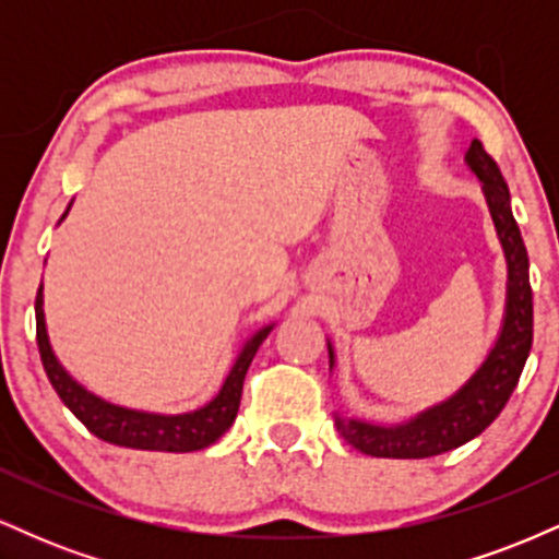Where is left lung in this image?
I'll return each mask as SVG.
<instances>
[{
    "instance_id": "left-lung-1",
    "label": "left lung",
    "mask_w": 559,
    "mask_h": 559,
    "mask_svg": "<svg viewBox=\"0 0 559 559\" xmlns=\"http://www.w3.org/2000/svg\"><path fill=\"white\" fill-rule=\"evenodd\" d=\"M467 170L480 181L489 215L497 228L507 262L504 312L497 338L486 352L484 362L447 400L420 409L400 423H370L362 418L336 415L338 431L352 447L370 457L423 460L452 452L465 441L476 439L502 413L518 386L523 365L534 342V294L528 281V252L512 217V199L499 165L486 155L484 144L473 139L465 152ZM329 365L336 368V349L329 338Z\"/></svg>"
}]
</instances>
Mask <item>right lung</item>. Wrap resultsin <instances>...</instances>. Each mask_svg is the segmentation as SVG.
<instances>
[{
    "mask_svg": "<svg viewBox=\"0 0 559 559\" xmlns=\"http://www.w3.org/2000/svg\"><path fill=\"white\" fill-rule=\"evenodd\" d=\"M70 207H73V202L68 204L60 223L68 217ZM273 329L275 323H267L254 331L252 336L243 338L226 378H223L221 389H217V394L210 402H204L202 407L176 415L150 413V409H133L102 400L99 394L88 391L83 383H79L68 373L66 365L55 355L52 342H49L47 316H44V284L38 286L36 294L38 352H41L44 370H47L49 381H52L60 400L66 402V407L88 431L99 436L102 441H110V444L128 449H150V452H197V449L215 444L234 426L241 402L243 376H247L249 365H252V357L258 355L260 344L265 342L267 333Z\"/></svg>",
    "mask_w": 559,
    "mask_h": 559,
    "instance_id": "add662e5",
    "label": "right lung"
}]
</instances>
